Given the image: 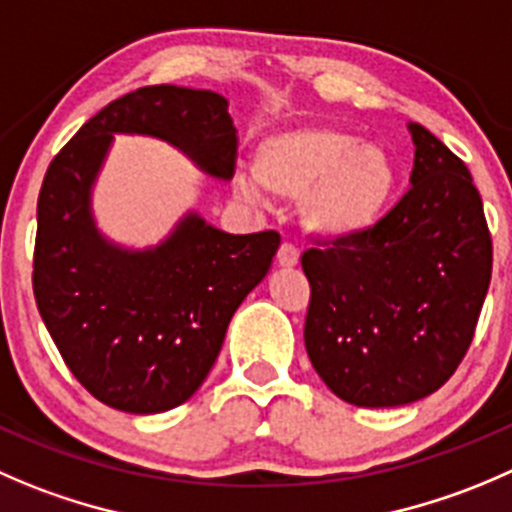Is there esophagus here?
<instances>
[{"label": "esophagus", "instance_id": "1", "mask_svg": "<svg viewBox=\"0 0 512 512\" xmlns=\"http://www.w3.org/2000/svg\"><path fill=\"white\" fill-rule=\"evenodd\" d=\"M297 262H300V252L295 250L292 245H280V250H277V265L280 267H295Z\"/></svg>", "mask_w": 512, "mask_h": 512}]
</instances>
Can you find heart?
<instances>
[{
  "label": "heart",
  "instance_id": "b5f03b06",
  "mask_svg": "<svg viewBox=\"0 0 512 512\" xmlns=\"http://www.w3.org/2000/svg\"><path fill=\"white\" fill-rule=\"evenodd\" d=\"M255 180L270 195L302 200L307 230L322 240L340 242L365 235L380 222L398 185L390 152L357 142L332 127H300L265 137L255 152ZM237 195L260 200L250 180H237Z\"/></svg>",
  "mask_w": 512,
  "mask_h": 512
}]
</instances>
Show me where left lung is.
Wrapping results in <instances>:
<instances>
[{"mask_svg": "<svg viewBox=\"0 0 512 512\" xmlns=\"http://www.w3.org/2000/svg\"><path fill=\"white\" fill-rule=\"evenodd\" d=\"M410 190L372 230L302 255L305 347L357 408H398L443 388L473 342L493 272L483 200L460 157L410 122Z\"/></svg>", "mask_w": 512, "mask_h": 512, "instance_id": "8db88e82", "label": "left lung"}]
</instances>
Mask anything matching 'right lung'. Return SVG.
I'll use <instances>...</instances> for the list:
<instances>
[{
  "label": "right lung",
  "instance_id": "1",
  "mask_svg": "<svg viewBox=\"0 0 512 512\" xmlns=\"http://www.w3.org/2000/svg\"><path fill=\"white\" fill-rule=\"evenodd\" d=\"M114 135L165 140L215 180H232L237 130L222 94L142 87L84 122L39 190L32 287L59 355L99 403L155 415L205 382L280 235H230L187 212L160 245H114L92 215V187Z\"/></svg>",
  "mask_w": 512,
  "mask_h": 512
}]
</instances>
